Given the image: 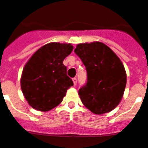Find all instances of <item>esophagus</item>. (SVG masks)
I'll return each mask as SVG.
<instances>
[{
	"instance_id": "1",
	"label": "esophagus",
	"mask_w": 148,
	"mask_h": 148,
	"mask_svg": "<svg viewBox=\"0 0 148 148\" xmlns=\"http://www.w3.org/2000/svg\"><path fill=\"white\" fill-rule=\"evenodd\" d=\"M72 81H73V82H74V85H76V84H77V80L76 77H74V78L72 79Z\"/></svg>"
}]
</instances>
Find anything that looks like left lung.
Segmentation results:
<instances>
[{
  "mask_svg": "<svg viewBox=\"0 0 148 148\" xmlns=\"http://www.w3.org/2000/svg\"><path fill=\"white\" fill-rule=\"evenodd\" d=\"M74 52L88 74L86 85L78 91L84 105L95 114L114 110L121 101L127 84L121 60L110 47L99 41L78 44Z\"/></svg>",
  "mask_w": 148,
  "mask_h": 148,
  "instance_id": "8db88e82",
  "label": "left lung"
}]
</instances>
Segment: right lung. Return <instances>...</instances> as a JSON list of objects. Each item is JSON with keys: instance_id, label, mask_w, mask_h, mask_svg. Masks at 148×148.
Wrapping results in <instances>:
<instances>
[{"instance_id": "obj_1", "label": "right lung", "mask_w": 148, "mask_h": 148, "mask_svg": "<svg viewBox=\"0 0 148 148\" xmlns=\"http://www.w3.org/2000/svg\"><path fill=\"white\" fill-rule=\"evenodd\" d=\"M71 44L51 42L39 48L24 65L21 77L24 97L31 107L48 111L59 105L74 83L63 61L73 51Z\"/></svg>"}]
</instances>
